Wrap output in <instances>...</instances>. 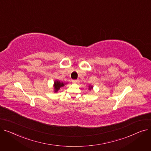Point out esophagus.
Segmentation results:
<instances>
[{
    "instance_id": "obj_1",
    "label": "esophagus",
    "mask_w": 151,
    "mask_h": 151,
    "mask_svg": "<svg viewBox=\"0 0 151 151\" xmlns=\"http://www.w3.org/2000/svg\"><path fill=\"white\" fill-rule=\"evenodd\" d=\"M71 82H72L73 83H78L79 82H80V81H79L78 80H73L72 81H71Z\"/></svg>"
}]
</instances>
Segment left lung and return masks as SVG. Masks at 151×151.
I'll return each mask as SVG.
<instances>
[{
    "mask_svg": "<svg viewBox=\"0 0 151 151\" xmlns=\"http://www.w3.org/2000/svg\"><path fill=\"white\" fill-rule=\"evenodd\" d=\"M91 88H92V87H91V88H89V89L91 90Z\"/></svg>",
    "mask_w": 151,
    "mask_h": 151,
    "instance_id": "1",
    "label": "left lung"
}]
</instances>
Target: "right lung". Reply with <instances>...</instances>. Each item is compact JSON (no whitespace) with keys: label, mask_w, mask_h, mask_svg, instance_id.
Segmentation results:
<instances>
[{"label":"right lung","mask_w":151,"mask_h":151,"mask_svg":"<svg viewBox=\"0 0 151 151\" xmlns=\"http://www.w3.org/2000/svg\"><path fill=\"white\" fill-rule=\"evenodd\" d=\"M65 84H63V83H60L59 81H56L54 82V91L55 92H57L60 89V87H62L64 86Z\"/></svg>","instance_id":"add662e5"}]
</instances>
